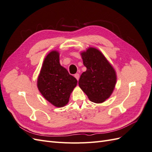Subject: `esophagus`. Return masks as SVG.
Returning a JSON list of instances; mask_svg holds the SVG:
<instances>
[{
    "mask_svg": "<svg viewBox=\"0 0 152 152\" xmlns=\"http://www.w3.org/2000/svg\"><path fill=\"white\" fill-rule=\"evenodd\" d=\"M74 77L76 78V79H77V80H79V77H80V75H79V73H76V74H75Z\"/></svg>",
    "mask_w": 152,
    "mask_h": 152,
    "instance_id": "esophagus-1",
    "label": "esophagus"
}]
</instances>
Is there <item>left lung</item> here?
Listing matches in <instances>:
<instances>
[{"label": "left lung", "mask_w": 152, "mask_h": 152, "mask_svg": "<svg viewBox=\"0 0 152 152\" xmlns=\"http://www.w3.org/2000/svg\"><path fill=\"white\" fill-rule=\"evenodd\" d=\"M80 54L87 70L80 75L79 87L92 102L103 103L114 90L116 72L98 49L89 48Z\"/></svg>", "instance_id": "8db88e82"}]
</instances>
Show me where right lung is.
Wrapping results in <instances>:
<instances>
[{
    "label": "right lung",
    "instance_id": "right-lung-1",
    "mask_svg": "<svg viewBox=\"0 0 152 152\" xmlns=\"http://www.w3.org/2000/svg\"><path fill=\"white\" fill-rule=\"evenodd\" d=\"M77 80L59 63V54L52 50L45 58L37 79V87L44 98L56 107L69 102Z\"/></svg>",
    "mask_w": 152,
    "mask_h": 152
}]
</instances>
